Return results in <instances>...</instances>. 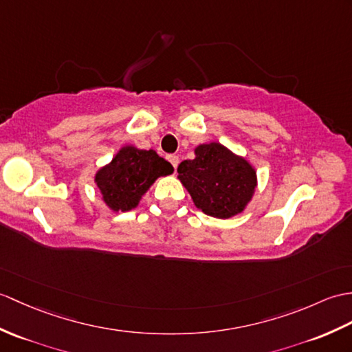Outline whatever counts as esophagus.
<instances>
[{"mask_svg":"<svg viewBox=\"0 0 352 352\" xmlns=\"http://www.w3.org/2000/svg\"><path fill=\"white\" fill-rule=\"evenodd\" d=\"M168 160L170 162V165L174 166V169H177V166H178V156H175V154H169L168 156Z\"/></svg>","mask_w":352,"mask_h":352,"instance_id":"1","label":"esophagus"}]
</instances>
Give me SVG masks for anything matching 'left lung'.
<instances>
[{
    "label": "left lung",
    "instance_id": "8db88e82",
    "mask_svg": "<svg viewBox=\"0 0 352 352\" xmlns=\"http://www.w3.org/2000/svg\"><path fill=\"white\" fill-rule=\"evenodd\" d=\"M177 173L195 206L217 219L241 213L256 186L255 169L217 142L199 145L195 159L179 163Z\"/></svg>",
    "mask_w": 352,
    "mask_h": 352
}]
</instances>
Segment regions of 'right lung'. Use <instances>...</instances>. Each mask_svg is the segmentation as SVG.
I'll list each match as a JSON object with an SVG mask.
<instances>
[{"label": "right lung", "mask_w": 352, "mask_h": 352, "mask_svg": "<svg viewBox=\"0 0 352 352\" xmlns=\"http://www.w3.org/2000/svg\"><path fill=\"white\" fill-rule=\"evenodd\" d=\"M173 173V165L156 151L124 146L96 174V183L106 206L113 211H129L138 206L156 178Z\"/></svg>", "instance_id": "add662e5"}]
</instances>
